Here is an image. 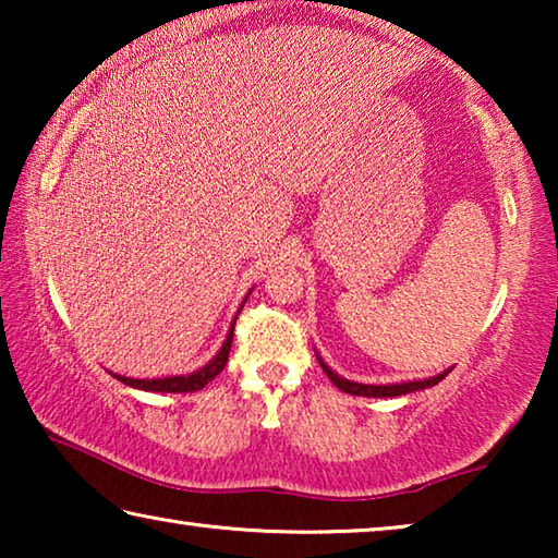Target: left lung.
Segmentation results:
<instances>
[{"label": "left lung", "mask_w": 558, "mask_h": 558, "mask_svg": "<svg viewBox=\"0 0 558 558\" xmlns=\"http://www.w3.org/2000/svg\"><path fill=\"white\" fill-rule=\"evenodd\" d=\"M319 359V356H317ZM319 366H323V372L329 376V381H332L339 391L344 393H352V396H374V399H381V396H403V393H411V391H421V389H428V386L438 384L440 379H446L448 372H442L438 376H433V379L426 381H409V384H389V386H369V384H356V381H347L342 376H337L329 366L319 359Z\"/></svg>", "instance_id": "obj_1"}]
</instances>
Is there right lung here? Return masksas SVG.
Instances as JSON below:
<instances>
[{
	"label": "right lung",
	"instance_id": "right-lung-1",
	"mask_svg": "<svg viewBox=\"0 0 558 558\" xmlns=\"http://www.w3.org/2000/svg\"><path fill=\"white\" fill-rule=\"evenodd\" d=\"M231 342H233V327H231L229 337H226L221 352L216 354L211 362L204 366V369L189 374V376H167V379H128V376H118L116 374V379L122 381V384H128V386H135V389H143V391H165V393L199 391V389H204V386L214 379V376H219L223 372L226 362H229Z\"/></svg>",
	"mask_w": 558,
	"mask_h": 558
}]
</instances>
